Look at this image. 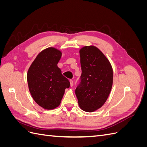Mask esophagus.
Listing matches in <instances>:
<instances>
[{
    "label": "esophagus",
    "mask_w": 147,
    "mask_h": 147,
    "mask_svg": "<svg viewBox=\"0 0 147 147\" xmlns=\"http://www.w3.org/2000/svg\"><path fill=\"white\" fill-rule=\"evenodd\" d=\"M70 86H73L74 82H73L72 80H70Z\"/></svg>",
    "instance_id": "1"
}]
</instances>
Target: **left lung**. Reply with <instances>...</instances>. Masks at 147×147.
<instances>
[{
    "label": "left lung",
    "instance_id": "left-lung-1",
    "mask_svg": "<svg viewBox=\"0 0 147 147\" xmlns=\"http://www.w3.org/2000/svg\"><path fill=\"white\" fill-rule=\"evenodd\" d=\"M80 55L82 75L75 94L80 108L92 112L100 108L108 98L113 84V70L109 60L96 47H84Z\"/></svg>",
    "mask_w": 147,
    "mask_h": 147
}]
</instances>
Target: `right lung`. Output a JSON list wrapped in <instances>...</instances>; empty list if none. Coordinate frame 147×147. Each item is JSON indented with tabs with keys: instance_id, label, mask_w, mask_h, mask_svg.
Returning <instances> with one entry per match:
<instances>
[{
	"instance_id": "1",
	"label": "right lung",
	"mask_w": 147,
	"mask_h": 147,
	"mask_svg": "<svg viewBox=\"0 0 147 147\" xmlns=\"http://www.w3.org/2000/svg\"><path fill=\"white\" fill-rule=\"evenodd\" d=\"M61 55L57 49L48 48L39 53L28 70L27 79L31 96L45 109L58 107L65 90L70 85L57 65Z\"/></svg>"
}]
</instances>
